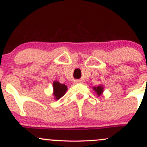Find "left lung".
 Listing matches in <instances>:
<instances>
[{
  "label": "left lung",
  "mask_w": 147,
  "mask_h": 147,
  "mask_svg": "<svg viewBox=\"0 0 147 147\" xmlns=\"http://www.w3.org/2000/svg\"><path fill=\"white\" fill-rule=\"evenodd\" d=\"M93 89L95 90V92H97V93L99 95H100L103 92V87L102 86H99L97 87L93 88Z\"/></svg>",
  "instance_id": "8db88e82"
}]
</instances>
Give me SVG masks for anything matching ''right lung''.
<instances>
[{"label":"right lung","instance_id":"1","mask_svg":"<svg viewBox=\"0 0 147 147\" xmlns=\"http://www.w3.org/2000/svg\"><path fill=\"white\" fill-rule=\"evenodd\" d=\"M54 95L56 99H59L65 95L67 90V86L64 84H61L59 82H55L53 83Z\"/></svg>","mask_w":147,"mask_h":147}]
</instances>
